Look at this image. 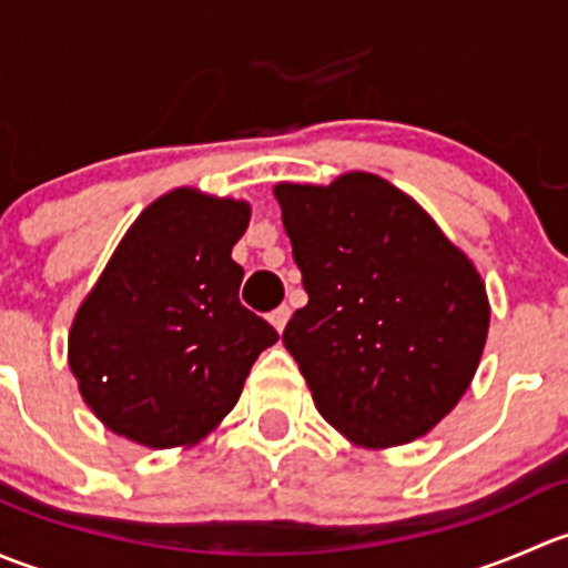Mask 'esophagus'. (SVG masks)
Instances as JSON below:
<instances>
[{
    "mask_svg": "<svg viewBox=\"0 0 568 568\" xmlns=\"http://www.w3.org/2000/svg\"><path fill=\"white\" fill-rule=\"evenodd\" d=\"M288 318H291V307L288 305H280V307H274L272 313H268V321H272L274 329H277V332L285 329Z\"/></svg>",
    "mask_w": 568,
    "mask_h": 568,
    "instance_id": "34e87169",
    "label": "esophagus"
}]
</instances>
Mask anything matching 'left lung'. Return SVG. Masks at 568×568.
<instances>
[{
	"label": "left lung",
	"mask_w": 568,
	"mask_h": 568,
	"mask_svg": "<svg viewBox=\"0 0 568 568\" xmlns=\"http://www.w3.org/2000/svg\"><path fill=\"white\" fill-rule=\"evenodd\" d=\"M274 194L307 291L283 343L316 409L371 448L423 437L478 368L489 332L480 274L379 175Z\"/></svg>",
	"instance_id": "1"
}]
</instances>
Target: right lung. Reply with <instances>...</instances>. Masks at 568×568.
Returning a JSON list of instances; mask_svg holds the SVG:
<instances>
[{"label": "right lung", "mask_w": 568, "mask_h": 568, "mask_svg": "<svg viewBox=\"0 0 568 568\" xmlns=\"http://www.w3.org/2000/svg\"><path fill=\"white\" fill-rule=\"evenodd\" d=\"M247 222V203L175 189L114 250L68 337L79 390L114 434L148 448L197 443L280 337L239 302L231 250Z\"/></svg>", "instance_id": "obj_1"}]
</instances>
